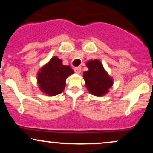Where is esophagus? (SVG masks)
<instances>
[{"mask_svg":"<svg viewBox=\"0 0 153 153\" xmlns=\"http://www.w3.org/2000/svg\"><path fill=\"white\" fill-rule=\"evenodd\" d=\"M74 71L75 73L79 74V73H80V72H81V68H80V67H77V68H75Z\"/></svg>","mask_w":153,"mask_h":153,"instance_id":"esophagus-1","label":"esophagus"}]
</instances>
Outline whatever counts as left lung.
Masks as SVG:
<instances>
[{"label": "left lung", "mask_w": 153, "mask_h": 153, "mask_svg": "<svg viewBox=\"0 0 153 153\" xmlns=\"http://www.w3.org/2000/svg\"><path fill=\"white\" fill-rule=\"evenodd\" d=\"M86 66L88 70L83 73V79L88 92L96 96L108 94L113 86L114 79L104 69L101 61L90 59L86 62Z\"/></svg>", "instance_id": "left-lung-1"}]
</instances>
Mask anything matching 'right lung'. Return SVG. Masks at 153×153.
I'll list each match as a JSON object with an SVG mask.
<instances>
[{
	"mask_svg": "<svg viewBox=\"0 0 153 153\" xmlns=\"http://www.w3.org/2000/svg\"><path fill=\"white\" fill-rule=\"evenodd\" d=\"M74 71L69 65H64L61 59L54 56L42 67L36 74L38 87L48 96L58 95L64 91L66 79Z\"/></svg>",
	"mask_w": 153,
	"mask_h": 153,
	"instance_id": "obj_1",
	"label": "right lung"
}]
</instances>
